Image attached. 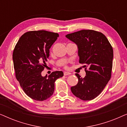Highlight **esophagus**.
I'll list each match as a JSON object with an SVG mask.
<instances>
[{
  "instance_id": "34e87169",
  "label": "esophagus",
  "mask_w": 127,
  "mask_h": 127,
  "mask_svg": "<svg viewBox=\"0 0 127 127\" xmlns=\"http://www.w3.org/2000/svg\"><path fill=\"white\" fill-rule=\"evenodd\" d=\"M64 74L65 76H67V75H69V74H70L71 73L70 72H64Z\"/></svg>"
}]
</instances>
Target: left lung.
<instances>
[{"label":"left lung","mask_w":127,"mask_h":127,"mask_svg":"<svg viewBox=\"0 0 127 127\" xmlns=\"http://www.w3.org/2000/svg\"><path fill=\"white\" fill-rule=\"evenodd\" d=\"M77 45L79 62L85 67L86 75L79 80L71 91L83 100H90L98 96L110 80L112 73L113 50L106 37L93 30H81L66 35Z\"/></svg>","instance_id":"obj_1"}]
</instances>
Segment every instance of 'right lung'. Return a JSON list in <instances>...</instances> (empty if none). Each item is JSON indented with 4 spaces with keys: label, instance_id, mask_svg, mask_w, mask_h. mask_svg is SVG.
I'll use <instances>...</instances> for the list:
<instances>
[{
    "label": "right lung",
    "instance_id": "right-lung-1",
    "mask_svg": "<svg viewBox=\"0 0 127 127\" xmlns=\"http://www.w3.org/2000/svg\"><path fill=\"white\" fill-rule=\"evenodd\" d=\"M58 37L57 33L46 31L28 32L21 36L14 50L15 76L25 93L34 100L43 101L50 98L54 91L55 80L64 76L62 71L41 76L47 66L49 49Z\"/></svg>",
    "mask_w": 127,
    "mask_h": 127
}]
</instances>
